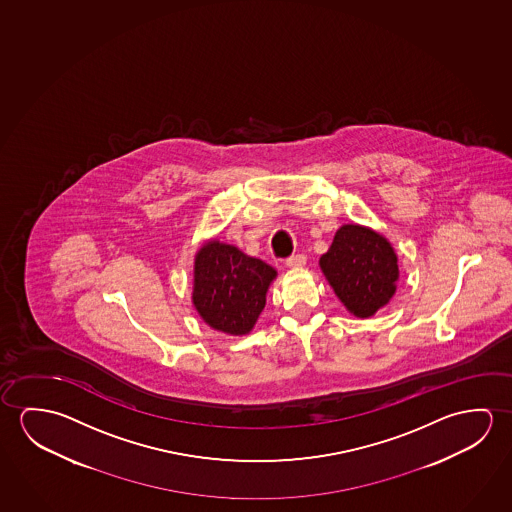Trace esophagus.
I'll return each mask as SVG.
<instances>
[{"label":"esophagus","instance_id":"esophagus-1","mask_svg":"<svg viewBox=\"0 0 512 512\" xmlns=\"http://www.w3.org/2000/svg\"><path fill=\"white\" fill-rule=\"evenodd\" d=\"M306 265V256L304 254H293L290 258H286V267L299 268Z\"/></svg>","mask_w":512,"mask_h":512}]
</instances>
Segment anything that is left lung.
<instances>
[{"label": "left lung", "instance_id": "8db88e82", "mask_svg": "<svg viewBox=\"0 0 512 512\" xmlns=\"http://www.w3.org/2000/svg\"><path fill=\"white\" fill-rule=\"evenodd\" d=\"M320 268L334 293L354 317L375 315L395 295L397 254L374 229L345 224L334 235Z\"/></svg>", "mask_w": 512, "mask_h": 512}]
</instances>
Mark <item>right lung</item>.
Masks as SVG:
<instances>
[{
    "instance_id": "add662e5",
    "label": "right lung",
    "mask_w": 512,
    "mask_h": 512,
    "mask_svg": "<svg viewBox=\"0 0 512 512\" xmlns=\"http://www.w3.org/2000/svg\"><path fill=\"white\" fill-rule=\"evenodd\" d=\"M277 272L235 245L210 240L195 254L194 302L204 322L222 333H251Z\"/></svg>"
}]
</instances>
